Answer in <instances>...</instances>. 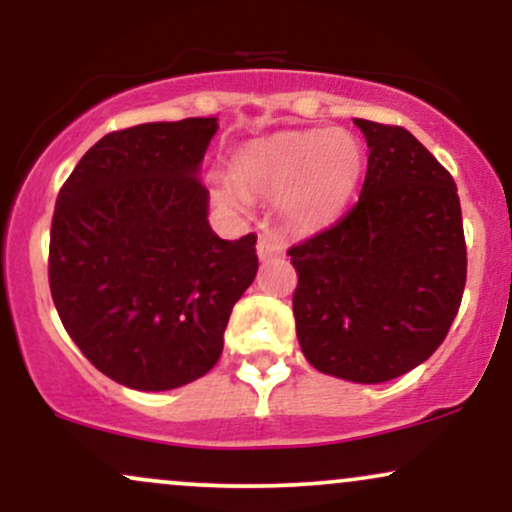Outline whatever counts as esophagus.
I'll return each mask as SVG.
<instances>
[{
  "instance_id": "obj_1",
  "label": "esophagus",
  "mask_w": 512,
  "mask_h": 512,
  "mask_svg": "<svg viewBox=\"0 0 512 512\" xmlns=\"http://www.w3.org/2000/svg\"><path fill=\"white\" fill-rule=\"evenodd\" d=\"M281 252H284V245L279 243V240L269 236V233H264V236H260V240H257V257L260 260H272V257H279Z\"/></svg>"
}]
</instances>
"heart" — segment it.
I'll return each instance as SVG.
<instances>
[{"label":"heart","mask_w":512,"mask_h":512,"mask_svg":"<svg viewBox=\"0 0 512 512\" xmlns=\"http://www.w3.org/2000/svg\"><path fill=\"white\" fill-rule=\"evenodd\" d=\"M363 149L346 129H303L252 142L233 156V181L216 182L228 204L245 195L281 197L286 219L298 228H320L337 219L354 197Z\"/></svg>","instance_id":"1"}]
</instances>
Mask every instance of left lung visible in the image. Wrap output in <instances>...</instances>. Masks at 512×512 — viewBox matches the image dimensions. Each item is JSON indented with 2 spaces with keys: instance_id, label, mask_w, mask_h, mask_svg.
<instances>
[{
  "instance_id": "8db88e82",
  "label": "left lung",
  "mask_w": 512,
  "mask_h": 512,
  "mask_svg": "<svg viewBox=\"0 0 512 512\" xmlns=\"http://www.w3.org/2000/svg\"><path fill=\"white\" fill-rule=\"evenodd\" d=\"M368 142L361 197L334 226L293 245L296 334L320 373L387 383L443 344L467 281L452 175L414 134L354 120Z\"/></svg>"
}]
</instances>
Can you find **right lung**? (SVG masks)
Listing matches in <instances>:
<instances>
[{
	"label": "right lung",
	"mask_w": 512,
	"mask_h": 512,
	"mask_svg": "<svg viewBox=\"0 0 512 512\" xmlns=\"http://www.w3.org/2000/svg\"><path fill=\"white\" fill-rule=\"evenodd\" d=\"M216 129V117H187L105 134L57 195L52 301L81 354L132 390L209 373L257 274L255 233L223 240L207 221L197 175Z\"/></svg>",
	"instance_id": "add662e5"
}]
</instances>
